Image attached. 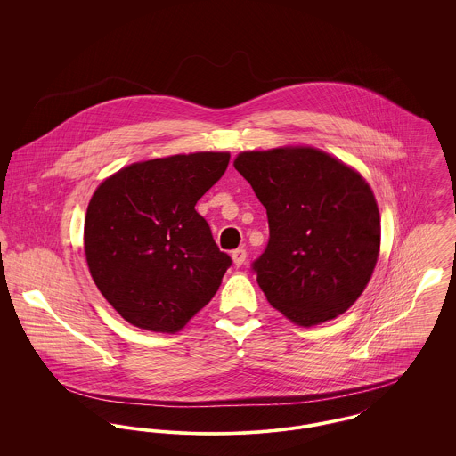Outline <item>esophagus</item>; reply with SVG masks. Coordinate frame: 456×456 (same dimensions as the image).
<instances>
[{
	"label": "esophagus",
	"mask_w": 456,
	"mask_h": 456,
	"mask_svg": "<svg viewBox=\"0 0 456 456\" xmlns=\"http://www.w3.org/2000/svg\"><path fill=\"white\" fill-rule=\"evenodd\" d=\"M232 258H233V263L237 265V266H240V265H244V261L248 258V253H246V249H235L233 253H232Z\"/></svg>",
	"instance_id": "esophagus-1"
}]
</instances>
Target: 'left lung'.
I'll return each mask as SVG.
<instances>
[{
	"label": "left lung",
	"mask_w": 456,
	"mask_h": 456,
	"mask_svg": "<svg viewBox=\"0 0 456 456\" xmlns=\"http://www.w3.org/2000/svg\"><path fill=\"white\" fill-rule=\"evenodd\" d=\"M233 167L266 208L270 239L253 270L270 305L300 326L346 313L369 284L381 246L365 179L314 147L248 151Z\"/></svg>",
	"instance_id": "8db88e82"
}]
</instances>
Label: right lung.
<instances>
[{
    "mask_svg": "<svg viewBox=\"0 0 456 456\" xmlns=\"http://www.w3.org/2000/svg\"><path fill=\"white\" fill-rule=\"evenodd\" d=\"M228 163V152L140 161L94 191L84 223L86 260L102 295L131 325L175 333L219 289L232 258L195 205Z\"/></svg>",
    "mask_w": 456,
    "mask_h": 456,
    "instance_id": "right-lung-1",
    "label": "right lung"
}]
</instances>
